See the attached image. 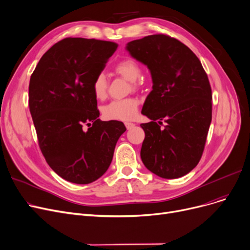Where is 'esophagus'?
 <instances>
[{
  "instance_id": "1",
  "label": "esophagus",
  "mask_w": 250,
  "mask_h": 250,
  "mask_svg": "<svg viewBox=\"0 0 250 250\" xmlns=\"http://www.w3.org/2000/svg\"><path fill=\"white\" fill-rule=\"evenodd\" d=\"M125 125L126 126L127 129H129V128H132V127L135 125V124H134V123H131V122H125Z\"/></svg>"
}]
</instances>
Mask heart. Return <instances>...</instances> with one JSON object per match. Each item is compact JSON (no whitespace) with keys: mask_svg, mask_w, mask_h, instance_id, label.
Masks as SVG:
<instances>
[{"mask_svg":"<svg viewBox=\"0 0 250 250\" xmlns=\"http://www.w3.org/2000/svg\"><path fill=\"white\" fill-rule=\"evenodd\" d=\"M114 71L129 82H136L141 75V67L132 58H125L114 65ZM92 92L96 99L103 100L107 95V80L104 73H98L92 82ZM139 108V100L134 97L113 100L103 107V115L113 121L133 119Z\"/></svg>","mask_w":250,"mask_h":250,"instance_id":"b5f03b06","label":"heart"}]
</instances>
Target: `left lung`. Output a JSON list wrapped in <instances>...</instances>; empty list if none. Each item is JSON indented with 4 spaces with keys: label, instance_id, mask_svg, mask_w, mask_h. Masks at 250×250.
Masks as SVG:
<instances>
[{
    "label": "left lung",
    "instance_id": "1",
    "mask_svg": "<svg viewBox=\"0 0 250 250\" xmlns=\"http://www.w3.org/2000/svg\"><path fill=\"white\" fill-rule=\"evenodd\" d=\"M126 50L146 65L153 83L142 108L151 122L141 124V158L160 178H181L198 165L211 123L208 74L186 45L166 35L132 41ZM162 120L167 125L160 129Z\"/></svg>",
    "mask_w": 250,
    "mask_h": 250
}]
</instances>
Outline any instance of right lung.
I'll return each instance as SVG.
<instances>
[{
	"instance_id": "add662e5",
	"label": "right lung",
	"mask_w": 250,
	"mask_h": 250,
	"mask_svg": "<svg viewBox=\"0 0 250 250\" xmlns=\"http://www.w3.org/2000/svg\"><path fill=\"white\" fill-rule=\"evenodd\" d=\"M116 49L113 42L66 38L42 55L30 77L28 104L39 146L50 167L68 182L102 177L126 129L122 122L100 121L92 92L94 78Z\"/></svg>"
}]
</instances>
